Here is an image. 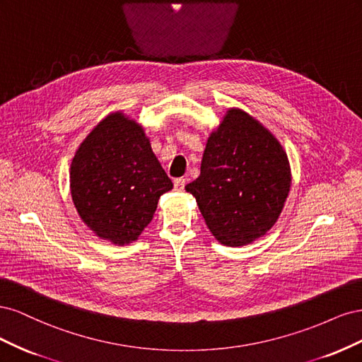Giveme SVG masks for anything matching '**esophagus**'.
Instances as JSON below:
<instances>
[{
    "label": "esophagus",
    "mask_w": 362,
    "mask_h": 362,
    "mask_svg": "<svg viewBox=\"0 0 362 362\" xmlns=\"http://www.w3.org/2000/svg\"><path fill=\"white\" fill-rule=\"evenodd\" d=\"M173 187L177 192H182L185 187V178H177L173 181Z\"/></svg>",
    "instance_id": "34e87169"
}]
</instances>
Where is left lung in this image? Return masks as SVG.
<instances>
[{"label": "left lung", "instance_id": "left-lung-1", "mask_svg": "<svg viewBox=\"0 0 362 362\" xmlns=\"http://www.w3.org/2000/svg\"><path fill=\"white\" fill-rule=\"evenodd\" d=\"M291 170L278 139L240 108H229L206 140L201 175L185 185L211 234L245 246L276 223L290 192Z\"/></svg>", "mask_w": 362, "mask_h": 362}]
</instances>
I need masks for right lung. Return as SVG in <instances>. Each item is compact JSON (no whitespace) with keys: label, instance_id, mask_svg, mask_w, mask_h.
<instances>
[{"label":"right lung","instance_id":"add662e5","mask_svg":"<svg viewBox=\"0 0 362 362\" xmlns=\"http://www.w3.org/2000/svg\"><path fill=\"white\" fill-rule=\"evenodd\" d=\"M71 196L81 221L103 240L136 242L173 184L144 127L116 112L84 139L72 158Z\"/></svg>","mask_w":362,"mask_h":362}]
</instances>
